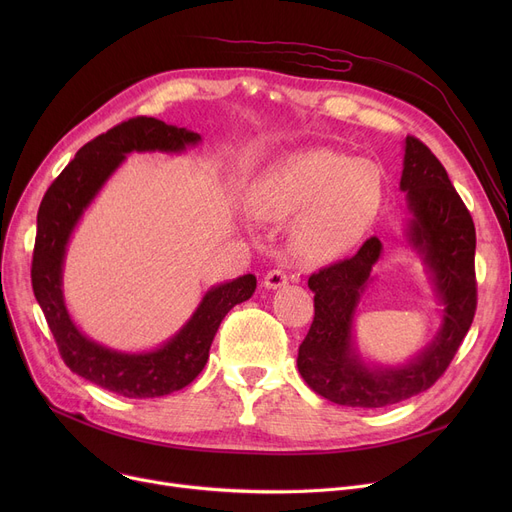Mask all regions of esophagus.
Listing matches in <instances>:
<instances>
[{
    "label": "esophagus",
    "instance_id": "1",
    "mask_svg": "<svg viewBox=\"0 0 512 512\" xmlns=\"http://www.w3.org/2000/svg\"><path fill=\"white\" fill-rule=\"evenodd\" d=\"M286 284H288V276H286L282 270L267 272V276L263 278V286H265L267 290H278V288H282V286H286Z\"/></svg>",
    "mask_w": 512,
    "mask_h": 512
}]
</instances>
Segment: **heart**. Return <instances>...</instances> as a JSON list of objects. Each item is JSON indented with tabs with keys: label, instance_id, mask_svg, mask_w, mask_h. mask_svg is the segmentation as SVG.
Here are the masks:
<instances>
[{
	"label": "heart",
	"instance_id": "1",
	"mask_svg": "<svg viewBox=\"0 0 512 512\" xmlns=\"http://www.w3.org/2000/svg\"><path fill=\"white\" fill-rule=\"evenodd\" d=\"M384 182L367 159L309 149L267 168L249 209L259 220L290 222V249L305 261H330L357 247L382 209Z\"/></svg>",
	"mask_w": 512,
	"mask_h": 512
}]
</instances>
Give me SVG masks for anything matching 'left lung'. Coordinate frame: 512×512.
<instances>
[{
    "label": "left lung",
    "mask_w": 512,
    "mask_h": 512,
    "mask_svg": "<svg viewBox=\"0 0 512 512\" xmlns=\"http://www.w3.org/2000/svg\"><path fill=\"white\" fill-rule=\"evenodd\" d=\"M400 191L407 193L405 245L421 259L438 303L440 324L421 351L398 365L363 357L355 338V317L375 282L373 265L384 245L371 236L359 253L313 274L315 317L299 346L303 380L324 398L344 407L380 409L432 388L467 336L475 305V226L471 213L438 161L419 139L402 145Z\"/></svg>",
    "instance_id": "1"
}]
</instances>
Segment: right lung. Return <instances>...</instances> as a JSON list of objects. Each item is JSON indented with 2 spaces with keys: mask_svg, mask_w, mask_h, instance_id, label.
Wrapping results in <instances>:
<instances>
[{
  "mask_svg": "<svg viewBox=\"0 0 512 512\" xmlns=\"http://www.w3.org/2000/svg\"><path fill=\"white\" fill-rule=\"evenodd\" d=\"M201 134L155 118H132L80 149L53 180L37 213L33 292L58 342L64 363L80 378L126 398H157L191 384L203 371L215 332L228 311L253 297L257 278L238 276L211 286L186 324L151 351L126 353L80 332L64 299L68 242L105 182L130 153L180 155L197 147Z\"/></svg>",
  "mask_w": 512,
  "mask_h": 512,
  "instance_id": "add662e5",
  "label": "right lung"
}]
</instances>
